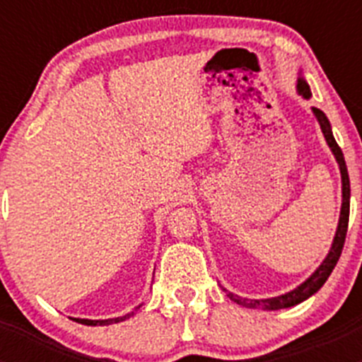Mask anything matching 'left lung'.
I'll return each instance as SVG.
<instances>
[{"label": "left lung", "instance_id": "1", "mask_svg": "<svg viewBox=\"0 0 362 362\" xmlns=\"http://www.w3.org/2000/svg\"><path fill=\"white\" fill-rule=\"evenodd\" d=\"M297 90H299V94L305 95L306 99L312 95L310 94V88L308 85H306L305 79H299V81H297ZM313 114H315L319 124H321V130L326 137V143L330 145L332 152H334L335 159H337L339 168H341V177H343V206H341V217H339V226H337V232H335L334 245H332L330 254L326 255V259L322 261L321 267L313 272L312 276H310V279H306L305 283L300 284V286H297L296 290H292V292L284 293V296H279V297H272V299H261V300L243 299V297L228 293V297L233 300V303L246 306V308L281 310V308H290V306L299 305V303H303L305 299H308L310 296H313V293L317 292L322 284L326 283V279L330 277L332 270H334L335 264H337L339 257H341V252H343L344 239H346V232H348V217H350V179H348V170H346V163H344L343 150H341V146L337 145L334 134H332L330 121H328V117L325 116V112L319 110V108H313Z\"/></svg>", "mask_w": 362, "mask_h": 362}]
</instances>
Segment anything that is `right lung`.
Returning a JSON list of instances; mask_svg holds the SVG:
<instances>
[{
  "instance_id": "right-lung-1",
  "label": "right lung",
  "mask_w": 362,
  "mask_h": 362,
  "mask_svg": "<svg viewBox=\"0 0 362 362\" xmlns=\"http://www.w3.org/2000/svg\"><path fill=\"white\" fill-rule=\"evenodd\" d=\"M134 313V312H132ZM132 313H127V315H123V317H116V319H107V321H90V319H74V321L81 322V325H88V326H103V325H112V322H119V321H124L127 317H130Z\"/></svg>"
}]
</instances>
